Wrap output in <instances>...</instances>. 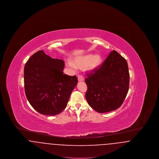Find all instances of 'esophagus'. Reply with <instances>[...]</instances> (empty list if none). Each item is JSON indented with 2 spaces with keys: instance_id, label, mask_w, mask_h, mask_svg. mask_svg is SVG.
I'll list each match as a JSON object with an SVG mask.
<instances>
[{
  "instance_id": "esophagus-1",
  "label": "esophagus",
  "mask_w": 159,
  "mask_h": 159,
  "mask_svg": "<svg viewBox=\"0 0 159 159\" xmlns=\"http://www.w3.org/2000/svg\"><path fill=\"white\" fill-rule=\"evenodd\" d=\"M77 78H78V80L79 82H82V81L84 80V78H83V76H82V75H79L78 77H77Z\"/></svg>"
}]
</instances>
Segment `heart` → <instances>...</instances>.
I'll list each match as a JSON object with an SVG mask.
<instances>
[{"instance_id":"obj_1","label":"heart","mask_w":159,"mask_h":159,"mask_svg":"<svg viewBox=\"0 0 159 159\" xmlns=\"http://www.w3.org/2000/svg\"><path fill=\"white\" fill-rule=\"evenodd\" d=\"M102 61V58L100 55L90 53L77 57L73 60V63L69 62L68 65L72 67L83 68L86 72L91 73L98 68Z\"/></svg>"}]
</instances>
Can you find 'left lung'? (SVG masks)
Instances as JSON below:
<instances>
[{
    "mask_svg": "<svg viewBox=\"0 0 159 159\" xmlns=\"http://www.w3.org/2000/svg\"><path fill=\"white\" fill-rule=\"evenodd\" d=\"M86 99L99 113L119 108L128 92L129 73L126 60L116 51H111L96 70L86 75Z\"/></svg>",
    "mask_w": 159,
    "mask_h": 159,
    "instance_id": "obj_1",
    "label": "left lung"
}]
</instances>
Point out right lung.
Listing matches in <instances>:
<instances>
[{
    "label": "right lung",
    "instance_id": "1",
    "mask_svg": "<svg viewBox=\"0 0 159 159\" xmlns=\"http://www.w3.org/2000/svg\"><path fill=\"white\" fill-rule=\"evenodd\" d=\"M64 61L47 55L43 51L34 53L24 71L26 97L39 113L55 116L67 107L78 82L76 76L63 74Z\"/></svg>",
    "mask_w": 159,
    "mask_h": 159
}]
</instances>
